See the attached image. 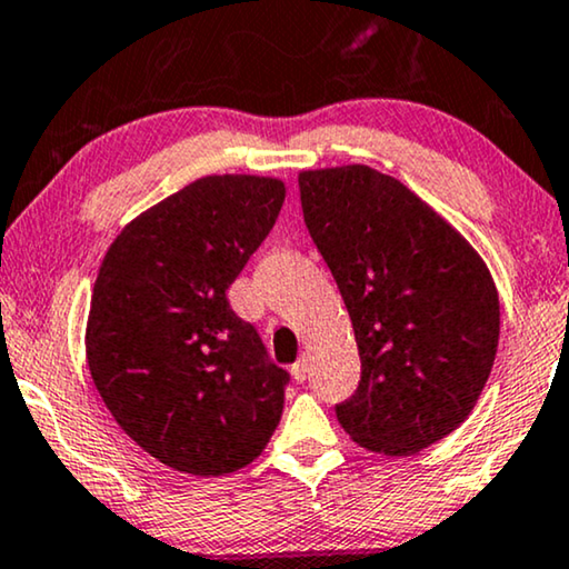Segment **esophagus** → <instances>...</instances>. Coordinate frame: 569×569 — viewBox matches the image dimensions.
I'll return each instance as SVG.
<instances>
[{
	"mask_svg": "<svg viewBox=\"0 0 569 569\" xmlns=\"http://www.w3.org/2000/svg\"><path fill=\"white\" fill-rule=\"evenodd\" d=\"M291 375H293V380H297V382H305L307 380V356H301V359L293 363Z\"/></svg>",
	"mask_w": 569,
	"mask_h": 569,
	"instance_id": "esophagus-1",
	"label": "esophagus"
}]
</instances>
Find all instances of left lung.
Returning <instances> with one entry per match:
<instances>
[{
  "label": "left lung",
  "mask_w": 569,
  "mask_h": 569,
  "mask_svg": "<svg viewBox=\"0 0 569 569\" xmlns=\"http://www.w3.org/2000/svg\"><path fill=\"white\" fill-rule=\"evenodd\" d=\"M309 237L336 278L361 356L336 406L353 442L411 456L473 411L499 343V297L476 249L369 166L299 173Z\"/></svg>",
  "instance_id": "left-lung-1"
}]
</instances>
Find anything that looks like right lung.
Returning a JSON list of instances; mask_svg holds the SVG:
<instances>
[{
  "label": "right lung",
  "mask_w": 569,
  "mask_h": 569,
  "mask_svg": "<svg viewBox=\"0 0 569 569\" xmlns=\"http://www.w3.org/2000/svg\"><path fill=\"white\" fill-rule=\"evenodd\" d=\"M283 200L280 179L202 177L124 226L98 270L90 377L119 427L173 471H239L283 413L289 372L226 299Z\"/></svg>",
  "instance_id": "obj_1"
}]
</instances>
